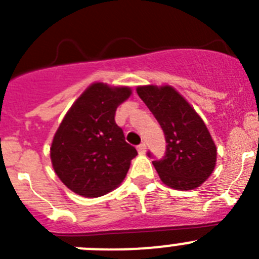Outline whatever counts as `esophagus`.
Returning a JSON list of instances; mask_svg holds the SVG:
<instances>
[{
  "instance_id": "obj_1",
  "label": "esophagus",
  "mask_w": 259,
  "mask_h": 259,
  "mask_svg": "<svg viewBox=\"0 0 259 259\" xmlns=\"http://www.w3.org/2000/svg\"><path fill=\"white\" fill-rule=\"evenodd\" d=\"M137 150H139V153H140V154H144V153L146 152V145H145V143L139 144V145H137Z\"/></svg>"
}]
</instances>
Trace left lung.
<instances>
[{
    "mask_svg": "<svg viewBox=\"0 0 259 259\" xmlns=\"http://www.w3.org/2000/svg\"><path fill=\"white\" fill-rule=\"evenodd\" d=\"M137 95L163 130L166 153L153 161L162 182L179 191L200 187L217 161V148L202 119L168 85L139 87ZM148 155L153 157L150 152Z\"/></svg>",
    "mask_w": 259,
    "mask_h": 259,
    "instance_id": "8db88e82",
    "label": "left lung"
}]
</instances>
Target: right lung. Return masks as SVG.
<instances>
[{
    "mask_svg": "<svg viewBox=\"0 0 259 259\" xmlns=\"http://www.w3.org/2000/svg\"><path fill=\"white\" fill-rule=\"evenodd\" d=\"M130 96L127 87L95 83L62 120L50 158L59 179L75 193L98 197L113 191L127 175L137 150L124 140L115 111Z\"/></svg>",
    "mask_w": 259,
    "mask_h": 259,
    "instance_id": "right-lung-1",
    "label": "right lung"
}]
</instances>
